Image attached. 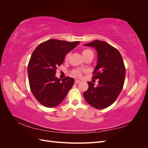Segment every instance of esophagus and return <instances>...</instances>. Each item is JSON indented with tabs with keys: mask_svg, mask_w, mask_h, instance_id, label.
Wrapping results in <instances>:
<instances>
[{
	"mask_svg": "<svg viewBox=\"0 0 148 148\" xmlns=\"http://www.w3.org/2000/svg\"><path fill=\"white\" fill-rule=\"evenodd\" d=\"M75 83L76 84H78V83H80V80H79V79H75Z\"/></svg>",
	"mask_w": 148,
	"mask_h": 148,
	"instance_id": "obj_1",
	"label": "esophagus"
}]
</instances>
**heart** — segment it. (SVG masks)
<instances>
[{
	"label": "heart",
	"instance_id": "obj_1",
	"mask_svg": "<svg viewBox=\"0 0 148 148\" xmlns=\"http://www.w3.org/2000/svg\"><path fill=\"white\" fill-rule=\"evenodd\" d=\"M90 54H93L92 51L89 49H84L82 51V56L83 57V58H84L86 56L90 55ZM70 56V53H68L65 56V60H67L69 59ZM72 74L74 76H77V77H81L82 76V71H80L79 70H74L72 71Z\"/></svg>",
	"mask_w": 148,
	"mask_h": 148
}]
</instances>
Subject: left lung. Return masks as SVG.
Returning <instances> with one entry per match:
<instances>
[{
  "mask_svg": "<svg viewBox=\"0 0 148 148\" xmlns=\"http://www.w3.org/2000/svg\"><path fill=\"white\" fill-rule=\"evenodd\" d=\"M84 45L97 51V62L92 78L99 79V84L95 86V84L87 82L89 88L83 96L95 108L105 109L113 104L123 89L125 67L122 57L117 49L104 41L95 40Z\"/></svg>",
  "mask_w": 148,
  "mask_h": 148,
  "instance_id": "obj_1",
  "label": "left lung"
}]
</instances>
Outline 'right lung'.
Returning <instances> with one entry per match:
<instances>
[{"mask_svg":"<svg viewBox=\"0 0 148 148\" xmlns=\"http://www.w3.org/2000/svg\"><path fill=\"white\" fill-rule=\"evenodd\" d=\"M79 43L50 39L39 44L33 51L28 65L31 91L37 101L47 107L60 104L75 82L69 77L60 80L56 70L65 56Z\"/></svg>","mask_w":148,"mask_h":148,"instance_id":"1","label":"right lung"}]
</instances>
